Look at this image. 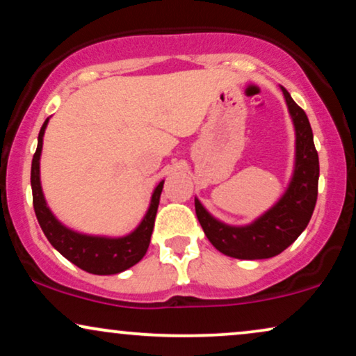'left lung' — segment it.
Returning <instances> with one entry per match:
<instances>
[{
    "mask_svg": "<svg viewBox=\"0 0 356 356\" xmlns=\"http://www.w3.org/2000/svg\"><path fill=\"white\" fill-rule=\"evenodd\" d=\"M284 91L289 113L295 126V169L289 189L282 199L262 217L243 227L227 225L213 219L195 199V213L204 234L224 255L242 260L270 259L297 241L314 213L318 195V152L314 144V132L300 106Z\"/></svg>",
    "mask_w": 356,
    "mask_h": 356,
    "instance_id": "obj_1",
    "label": "left lung"
}]
</instances>
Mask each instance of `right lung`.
I'll return each mask as SVG.
<instances>
[{"instance_id": "right-lung-1", "label": "right lung", "mask_w": 356, "mask_h": 356, "mask_svg": "<svg viewBox=\"0 0 356 356\" xmlns=\"http://www.w3.org/2000/svg\"><path fill=\"white\" fill-rule=\"evenodd\" d=\"M48 121L49 119H46L40 136H38V149L34 152L31 164L33 205L42 232L59 254L86 272L94 273V275H114V273L127 270L143 259L147 252L149 243H151L154 220H156L164 181L159 182V186L154 189L151 205H149L143 222L137 225L134 232L127 234L126 237H99V235H86L67 229L49 211L41 189L40 157L42 136H44Z\"/></svg>"}]
</instances>
